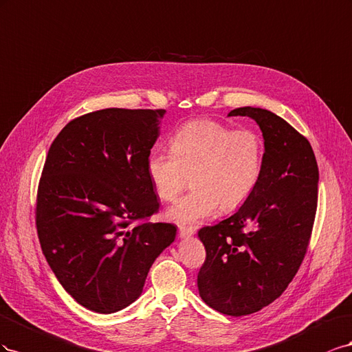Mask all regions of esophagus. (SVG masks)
I'll return each instance as SVG.
<instances>
[{
	"instance_id": "obj_1",
	"label": "esophagus",
	"mask_w": 352,
	"mask_h": 352,
	"mask_svg": "<svg viewBox=\"0 0 352 352\" xmlns=\"http://www.w3.org/2000/svg\"><path fill=\"white\" fill-rule=\"evenodd\" d=\"M178 232L182 237H192L196 233V228L193 226H179Z\"/></svg>"
}]
</instances>
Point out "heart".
<instances>
[{
	"label": "heart",
	"instance_id": "1",
	"mask_svg": "<svg viewBox=\"0 0 352 352\" xmlns=\"http://www.w3.org/2000/svg\"><path fill=\"white\" fill-rule=\"evenodd\" d=\"M169 152L153 150L146 169L156 196L174 202L190 177L195 188L168 210L178 224H193L242 206L252 195L263 168V140L254 129H230L214 119H196L169 137Z\"/></svg>",
	"mask_w": 352,
	"mask_h": 352
}]
</instances>
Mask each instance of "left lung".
I'll use <instances>...</instances> for the list:
<instances>
[{"mask_svg":"<svg viewBox=\"0 0 352 352\" xmlns=\"http://www.w3.org/2000/svg\"><path fill=\"white\" fill-rule=\"evenodd\" d=\"M263 131L255 190L237 212L199 230L206 259L199 295L227 316H248L282 295L307 254L317 210L318 166L308 140L265 109L239 107Z\"/></svg>","mask_w":352,"mask_h":352,"instance_id":"1","label":"left lung"}]
</instances>
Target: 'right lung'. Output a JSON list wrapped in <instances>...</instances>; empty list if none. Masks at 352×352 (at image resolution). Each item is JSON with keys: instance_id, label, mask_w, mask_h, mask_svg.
I'll list each match as a JSON object with an SVG mask.
<instances>
[{"instance_id": "right-lung-1", "label": "right lung", "mask_w": 352, "mask_h": 352, "mask_svg": "<svg viewBox=\"0 0 352 352\" xmlns=\"http://www.w3.org/2000/svg\"><path fill=\"white\" fill-rule=\"evenodd\" d=\"M164 109H103L79 116L48 150L36 230L50 268L79 305L112 314L142 295L177 227L140 223L159 200L146 162Z\"/></svg>"}]
</instances>
